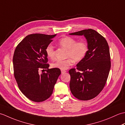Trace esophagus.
I'll return each instance as SVG.
<instances>
[{
    "instance_id": "esophagus-1",
    "label": "esophagus",
    "mask_w": 125,
    "mask_h": 125,
    "mask_svg": "<svg viewBox=\"0 0 125 125\" xmlns=\"http://www.w3.org/2000/svg\"><path fill=\"white\" fill-rule=\"evenodd\" d=\"M65 72H66V71H65V70H61V73H64Z\"/></svg>"
}]
</instances>
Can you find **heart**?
Wrapping results in <instances>:
<instances>
[{
  "label": "heart",
  "instance_id": "1",
  "mask_svg": "<svg viewBox=\"0 0 125 125\" xmlns=\"http://www.w3.org/2000/svg\"><path fill=\"white\" fill-rule=\"evenodd\" d=\"M61 47L68 50L67 57L64 60H56L52 64V67L62 70H67L74 62H79L85 58L89 51V44L85 40L77 41L75 39L70 36H65L58 41ZM46 53L47 56L51 59L54 58V48L52 44L46 47Z\"/></svg>",
  "mask_w": 125,
  "mask_h": 125
}]
</instances>
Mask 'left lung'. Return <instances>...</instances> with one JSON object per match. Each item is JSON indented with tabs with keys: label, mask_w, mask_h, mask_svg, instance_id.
Listing matches in <instances>:
<instances>
[{
	"label": "left lung",
	"mask_w": 125,
	"mask_h": 125,
	"mask_svg": "<svg viewBox=\"0 0 125 125\" xmlns=\"http://www.w3.org/2000/svg\"><path fill=\"white\" fill-rule=\"evenodd\" d=\"M84 35L89 44L85 58L69 71L70 89L73 96L81 100L95 98L104 87L111 68L108 44L105 38L92 29L69 34Z\"/></svg>",
	"instance_id": "left-lung-1"
}]
</instances>
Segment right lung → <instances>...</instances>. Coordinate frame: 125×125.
Instances as JSON below:
<instances>
[{
  "instance_id": "1",
  "label": "right lung",
  "mask_w": 125,
  "mask_h": 125,
  "mask_svg": "<svg viewBox=\"0 0 125 125\" xmlns=\"http://www.w3.org/2000/svg\"><path fill=\"white\" fill-rule=\"evenodd\" d=\"M55 35L32 34L26 36L16 47L13 57L14 76L20 90L31 101L41 102L52 94L61 73L57 68L49 69L46 47ZM46 69L40 75L38 71Z\"/></svg>"
}]
</instances>
